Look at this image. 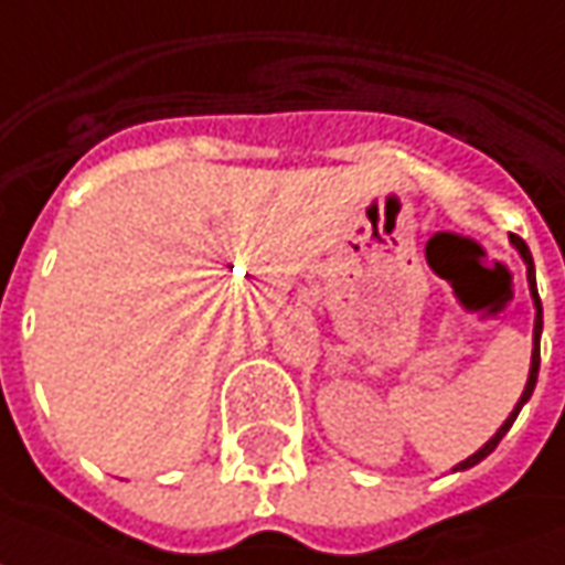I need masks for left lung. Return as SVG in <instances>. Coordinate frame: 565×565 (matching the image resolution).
Segmentation results:
<instances>
[{"mask_svg":"<svg viewBox=\"0 0 565 565\" xmlns=\"http://www.w3.org/2000/svg\"><path fill=\"white\" fill-rule=\"evenodd\" d=\"M511 244H514L516 250H520V256H523V263H526V278H530V294H532V299H535V330H532V366H530V379H526V388H523V394H520V401H516L514 413H511V416L504 419L502 428H499V431L492 434V437H489L487 444H483V447L477 449L475 456H468V459H465V461H459V465H456L452 471H465V468H475L477 461H483V459H487V456H489V452H492V449L499 447V440H502L504 434H508V428L514 425L516 413H520V409H523V404H526V401H530V397H532V388H535V379H539V364H542V358H539V342H542V299H539V287H535V266H532V254H530V247H526V242H523V238H516V235H511Z\"/></svg>","mask_w":565,"mask_h":565,"instance_id":"8db88e82","label":"left lung"}]
</instances>
